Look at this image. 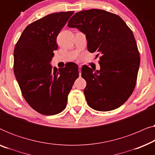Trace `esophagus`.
<instances>
[{"mask_svg": "<svg viewBox=\"0 0 155 155\" xmlns=\"http://www.w3.org/2000/svg\"><path fill=\"white\" fill-rule=\"evenodd\" d=\"M81 69H82V67L80 66V65H79V66H78V70H79V75H80V76H81Z\"/></svg>", "mask_w": 155, "mask_h": 155, "instance_id": "34e87169", "label": "esophagus"}]
</instances>
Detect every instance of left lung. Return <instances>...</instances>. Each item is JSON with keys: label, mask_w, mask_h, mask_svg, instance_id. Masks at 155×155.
<instances>
[{"label": "left lung", "mask_w": 155, "mask_h": 155, "mask_svg": "<svg viewBox=\"0 0 155 155\" xmlns=\"http://www.w3.org/2000/svg\"><path fill=\"white\" fill-rule=\"evenodd\" d=\"M68 23L85 35L89 51L101 55L100 70L81 69L88 105L99 111L117 109L136 84L140 59L133 31L117 15L99 9L77 12Z\"/></svg>", "instance_id": "1"}]
</instances>
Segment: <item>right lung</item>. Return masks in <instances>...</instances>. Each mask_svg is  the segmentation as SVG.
Segmentation results:
<instances>
[{
  "label": "right lung",
  "mask_w": 155,
  "mask_h": 155,
  "mask_svg": "<svg viewBox=\"0 0 155 155\" xmlns=\"http://www.w3.org/2000/svg\"><path fill=\"white\" fill-rule=\"evenodd\" d=\"M73 11L48 15L29 25L14 50V73L29 105L44 115L60 113L79 77L78 66L69 63L57 68L51 65L58 48L56 37Z\"/></svg>",
  "instance_id": "right-lung-1"
}]
</instances>
